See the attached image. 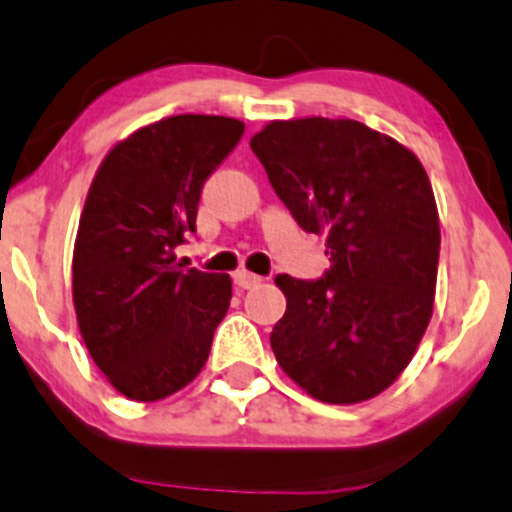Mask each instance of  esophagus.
<instances>
[{
    "label": "esophagus",
    "instance_id": "1",
    "mask_svg": "<svg viewBox=\"0 0 512 512\" xmlns=\"http://www.w3.org/2000/svg\"><path fill=\"white\" fill-rule=\"evenodd\" d=\"M234 283L239 285V288L249 290V288H254V285L261 283V276H256V273H249V271H236Z\"/></svg>",
    "mask_w": 512,
    "mask_h": 512
}]
</instances>
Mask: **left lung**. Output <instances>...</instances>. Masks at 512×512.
Segmentation results:
<instances>
[{
	"label": "left lung",
	"mask_w": 512,
	"mask_h": 512,
	"mask_svg": "<svg viewBox=\"0 0 512 512\" xmlns=\"http://www.w3.org/2000/svg\"><path fill=\"white\" fill-rule=\"evenodd\" d=\"M251 151L332 263L320 280L276 278L288 300L271 332L280 368L322 403L376 398L410 364L434 307L439 214L420 158L327 117L268 122Z\"/></svg>",
	"instance_id": "8db88e82"
}]
</instances>
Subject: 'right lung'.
Masks as SVG:
<instances>
[{
	"label": "right lung",
	"mask_w": 512,
	"mask_h": 512,
	"mask_svg": "<svg viewBox=\"0 0 512 512\" xmlns=\"http://www.w3.org/2000/svg\"><path fill=\"white\" fill-rule=\"evenodd\" d=\"M244 122L178 114L134 131L104 156L82 207L73 302L82 339L119 393L153 403L195 381L232 300L227 273L175 263L195 232L205 180Z\"/></svg>",
	"instance_id": "right-lung-1"
}]
</instances>
